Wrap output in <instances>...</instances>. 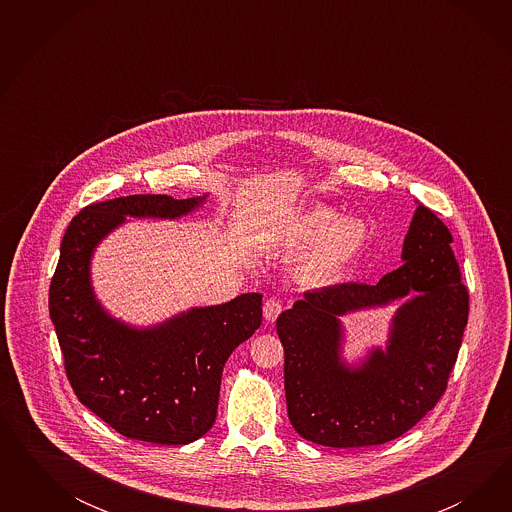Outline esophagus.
<instances>
[{"instance_id": "34e87169", "label": "esophagus", "mask_w": 512, "mask_h": 512, "mask_svg": "<svg viewBox=\"0 0 512 512\" xmlns=\"http://www.w3.org/2000/svg\"><path fill=\"white\" fill-rule=\"evenodd\" d=\"M281 310H283V306H281V302H279L278 298H268L263 306L264 319H266L268 323H274V321L278 319Z\"/></svg>"}]
</instances>
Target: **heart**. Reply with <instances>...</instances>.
Returning <instances> with one entry per match:
<instances>
[{
    "label": "heart",
    "mask_w": 512,
    "mask_h": 512,
    "mask_svg": "<svg viewBox=\"0 0 512 512\" xmlns=\"http://www.w3.org/2000/svg\"><path fill=\"white\" fill-rule=\"evenodd\" d=\"M368 223L358 216H341L328 206H311L293 217L278 236V244L296 255L300 274L315 283L341 278L368 246Z\"/></svg>",
    "instance_id": "1"
}]
</instances>
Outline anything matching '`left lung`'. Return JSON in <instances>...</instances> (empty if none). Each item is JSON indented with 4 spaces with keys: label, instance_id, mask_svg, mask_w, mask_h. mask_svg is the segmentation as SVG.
Returning a JSON list of instances; mask_svg holds the SVG:
<instances>
[{
    "label": "left lung",
    "instance_id": "obj_1",
    "mask_svg": "<svg viewBox=\"0 0 512 512\" xmlns=\"http://www.w3.org/2000/svg\"><path fill=\"white\" fill-rule=\"evenodd\" d=\"M449 229L417 201L400 268L375 285L343 283L304 293L278 317L285 349L287 413L306 441L355 449L392 441L419 422L447 388L467 325L469 295ZM402 299L386 347L342 355L340 319Z\"/></svg>",
    "mask_w": 512,
    "mask_h": 512
}]
</instances>
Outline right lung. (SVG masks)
I'll return each instance as SVG.
<instances>
[{
	"label": "right lung",
	"instance_id": "obj_1",
	"mask_svg": "<svg viewBox=\"0 0 512 512\" xmlns=\"http://www.w3.org/2000/svg\"><path fill=\"white\" fill-rule=\"evenodd\" d=\"M208 193L176 201L129 195L84 208L63 236L48 310L78 400L118 434L187 445L216 422L221 373L234 349L263 323L261 293L217 306H193L155 325L125 323L95 295L99 244L127 219H180Z\"/></svg>",
	"mask_w": 512,
	"mask_h": 512
}]
</instances>
